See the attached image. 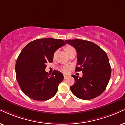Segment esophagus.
Segmentation results:
<instances>
[{"label": "esophagus", "instance_id": "obj_1", "mask_svg": "<svg viewBox=\"0 0 125 125\" xmlns=\"http://www.w3.org/2000/svg\"><path fill=\"white\" fill-rule=\"evenodd\" d=\"M68 77V76L67 75H64V79H66V78H67Z\"/></svg>", "mask_w": 125, "mask_h": 125}]
</instances>
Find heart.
Instances as JSON below:
<instances>
[{"label":"heart","mask_w":125,"mask_h":125,"mask_svg":"<svg viewBox=\"0 0 125 125\" xmlns=\"http://www.w3.org/2000/svg\"><path fill=\"white\" fill-rule=\"evenodd\" d=\"M73 49H74L73 47H72V46H67L65 47V48H64V50H65L66 53H67L68 52H69L70 51V50H73ZM70 67H69V66H62V67H61V70L62 72L64 73H67L68 72H69V70H70Z\"/></svg>","instance_id":"1"}]
</instances>
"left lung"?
<instances>
[{
    "mask_svg": "<svg viewBox=\"0 0 125 125\" xmlns=\"http://www.w3.org/2000/svg\"><path fill=\"white\" fill-rule=\"evenodd\" d=\"M76 50L75 72H82L83 77L73 75L75 83L70 86L72 92L83 100L94 99L104 91L111 77L108 58L100 47L89 41L74 39L65 40Z\"/></svg>",
    "mask_w": 125,
    "mask_h": 125,
    "instance_id": "8db88e82",
    "label": "left lung"
}]
</instances>
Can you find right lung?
Returning a JSON list of instances; mask_svg holds the SVG:
<instances>
[{"label":"right lung","mask_w":125,"mask_h":125,"mask_svg":"<svg viewBox=\"0 0 125 125\" xmlns=\"http://www.w3.org/2000/svg\"><path fill=\"white\" fill-rule=\"evenodd\" d=\"M65 44L61 39H37L28 43L21 52L15 64L16 78L22 91L31 99L45 101L56 94L63 75L54 70L50 75L45 69L47 62L53 61L55 52Z\"/></svg>","instance_id":"add662e5"}]
</instances>
